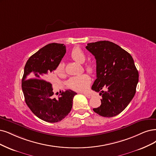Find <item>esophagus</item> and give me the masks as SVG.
Instances as JSON below:
<instances>
[{
	"mask_svg": "<svg viewBox=\"0 0 156 156\" xmlns=\"http://www.w3.org/2000/svg\"><path fill=\"white\" fill-rule=\"evenodd\" d=\"M84 95L87 97V98H92V94H88V93H84Z\"/></svg>",
	"mask_w": 156,
	"mask_h": 156,
	"instance_id": "obj_1",
	"label": "esophagus"
}]
</instances>
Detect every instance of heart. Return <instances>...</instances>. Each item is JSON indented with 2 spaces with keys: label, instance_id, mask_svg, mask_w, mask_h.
Returning a JSON list of instances; mask_svg holds the SVG:
<instances>
[{
  "label": "heart",
  "instance_id": "1",
  "mask_svg": "<svg viewBox=\"0 0 156 156\" xmlns=\"http://www.w3.org/2000/svg\"><path fill=\"white\" fill-rule=\"evenodd\" d=\"M71 56L72 58L80 63H83L86 60V55L84 51L80 48H74L71 53ZM85 68L86 71H87L89 73H93L95 71V65L92 62L87 63L85 65ZM56 73L59 75H63L65 73L64 65L62 63L57 66L56 69ZM90 78L87 74H82L78 76L71 77L69 80L67 85L69 88H71L74 90L83 92L87 89L90 83Z\"/></svg>",
  "mask_w": 156,
  "mask_h": 156
}]
</instances>
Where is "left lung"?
<instances>
[{
	"mask_svg": "<svg viewBox=\"0 0 156 156\" xmlns=\"http://www.w3.org/2000/svg\"><path fill=\"white\" fill-rule=\"evenodd\" d=\"M96 60V79L92 89L102 96L101 104L93 108L111 118L122 112L133 98L139 73L132 56L116 44L99 41L86 46Z\"/></svg>",
	"mask_w": 156,
	"mask_h": 156,
	"instance_id": "8db88e82",
	"label": "left lung"
}]
</instances>
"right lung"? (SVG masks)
I'll return each mask as SVG.
<instances>
[{
    "instance_id": "1",
    "label": "right lung",
    "mask_w": 156,
    "mask_h": 156,
    "mask_svg": "<svg viewBox=\"0 0 156 156\" xmlns=\"http://www.w3.org/2000/svg\"><path fill=\"white\" fill-rule=\"evenodd\" d=\"M66 53L64 44H49L33 55L24 67L22 89L26 104L36 116L49 123L60 122L67 116L76 94L67 90L54 98L52 84L45 80V75L55 70Z\"/></svg>"
}]
</instances>
